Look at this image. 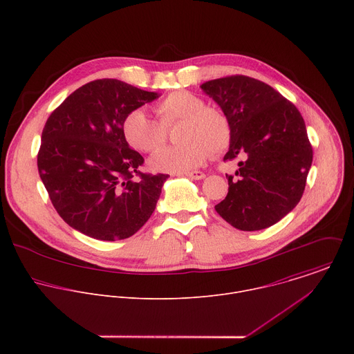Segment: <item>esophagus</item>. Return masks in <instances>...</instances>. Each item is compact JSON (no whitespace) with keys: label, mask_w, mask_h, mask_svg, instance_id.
Returning <instances> with one entry per match:
<instances>
[{"label":"esophagus","mask_w":354,"mask_h":354,"mask_svg":"<svg viewBox=\"0 0 354 354\" xmlns=\"http://www.w3.org/2000/svg\"><path fill=\"white\" fill-rule=\"evenodd\" d=\"M186 176H187L189 179H193V180H201V179H205V178H206V175H205L203 172H200V171L187 172V174H186Z\"/></svg>","instance_id":"esophagus-1"}]
</instances>
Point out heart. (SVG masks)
<instances>
[{
    "label": "heart",
    "mask_w": 354,
    "mask_h": 354,
    "mask_svg": "<svg viewBox=\"0 0 354 354\" xmlns=\"http://www.w3.org/2000/svg\"><path fill=\"white\" fill-rule=\"evenodd\" d=\"M158 122L151 119L142 109L126 115L122 133L127 144L141 153H153L165 140V127L180 122L178 141L180 144L165 147L148 160L149 169L168 174H183L203 164L209 153L224 151L231 140L227 118L205 100L187 91H175L157 104Z\"/></svg>",
    "instance_id": "heart-1"
}]
</instances>
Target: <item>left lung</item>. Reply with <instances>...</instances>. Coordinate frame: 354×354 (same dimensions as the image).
<instances>
[{
  "label": "left lung",
  "instance_id": "left-lung-1",
  "mask_svg": "<svg viewBox=\"0 0 354 354\" xmlns=\"http://www.w3.org/2000/svg\"><path fill=\"white\" fill-rule=\"evenodd\" d=\"M200 88L230 123L224 160H241L238 179L227 175L228 194L216 212L241 231L276 224L298 205L313 164L304 119L281 93L255 78L232 75Z\"/></svg>",
  "mask_w": 354,
  "mask_h": 354
}]
</instances>
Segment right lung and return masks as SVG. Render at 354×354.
I'll use <instances>...</instances> for the list:
<instances>
[{"mask_svg": "<svg viewBox=\"0 0 354 354\" xmlns=\"http://www.w3.org/2000/svg\"><path fill=\"white\" fill-rule=\"evenodd\" d=\"M157 97L158 92L119 80H96L67 96L47 119L37 169L71 228L100 241L126 239L154 213L169 175L140 172L144 158L124 140L122 123Z\"/></svg>", "mask_w": 354, "mask_h": 354, "instance_id": "obj_1", "label": "right lung"}]
</instances>
